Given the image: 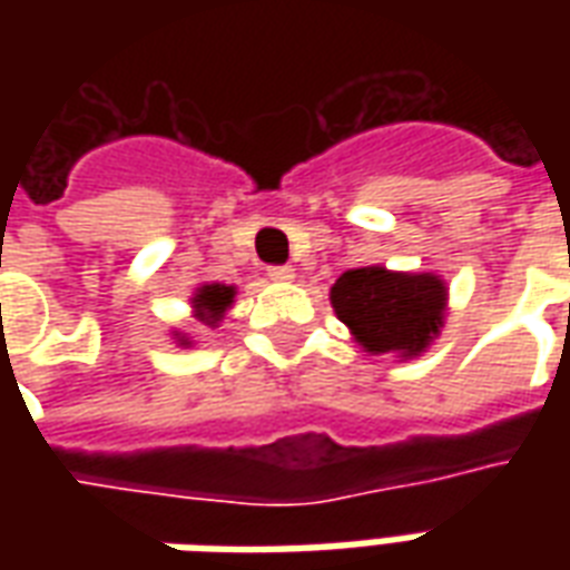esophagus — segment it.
<instances>
[{
    "label": "esophagus",
    "instance_id": "esophagus-1",
    "mask_svg": "<svg viewBox=\"0 0 570 570\" xmlns=\"http://www.w3.org/2000/svg\"><path fill=\"white\" fill-rule=\"evenodd\" d=\"M268 277L284 284V281H293V277H296V268H293V265H268Z\"/></svg>",
    "mask_w": 570,
    "mask_h": 570
}]
</instances>
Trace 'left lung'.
Listing matches in <instances>:
<instances>
[{
	"label": "left lung",
	"mask_w": 570,
	"mask_h": 570,
	"mask_svg": "<svg viewBox=\"0 0 570 570\" xmlns=\"http://www.w3.org/2000/svg\"><path fill=\"white\" fill-rule=\"evenodd\" d=\"M333 308L372 354H421L440 333L445 286L433 274H394L384 268H351L335 281Z\"/></svg>",
	"instance_id": "1"
}]
</instances>
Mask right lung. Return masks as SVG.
<instances>
[{
    "mask_svg": "<svg viewBox=\"0 0 570 570\" xmlns=\"http://www.w3.org/2000/svg\"><path fill=\"white\" fill-rule=\"evenodd\" d=\"M232 298H235V289L232 286H223V284H207L200 286L198 296H195V308H198V317L207 326L223 317V311L232 305Z\"/></svg>",
    "mask_w": 570,
    "mask_h": 570,
    "instance_id": "1",
    "label": "right lung"
}]
</instances>
